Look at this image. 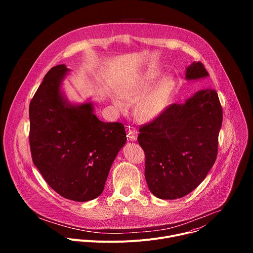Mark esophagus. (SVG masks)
I'll list each match as a JSON object with an SVG mask.
<instances>
[{
  "mask_svg": "<svg viewBox=\"0 0 253 253\" xmlns=\"http://www.w3.org/2000/svg\"><path fill=\"white\" fill-rule=\"evenodd\" d=\"M138 137V132L135 129H129L128 131V140L129 141H136Z\"/></svg>",
  "mask_w": 253,
  "mask_h": 253,
  "instance_id": "esophagus-1",
  "label": "esophagus"
}]
</instances>
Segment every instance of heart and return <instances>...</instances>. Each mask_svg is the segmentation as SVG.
Masks as SVG:
<instances>
[{
    "label": "heart",
    "instance_id": "b5f03b06",
    "mask_svg": "<svg viewBox=\"0 0 253 253\" xmlns=\"http://www.w3.org/2000/svg\"><path fill=\"white\" fill-rule=\"evenodd\" d=\"M159 77V72H148L121 86L118 95L112 98L116 109L125 113L129 104L137 102L135 113L140 121L150 122L158 118L168 108L175 88L171 76L163 77L157 84Z\"/></svg>",
    "mask_w": 253,
    "mask_h": 253
}]
</instances>
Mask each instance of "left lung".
Segmentation results:
<instances>
[{"mask_svg":"<svg viewBox=\"0 0 253 253\" xmlns=\"http://www.w3.org/2000/svg\"><path fill=\"white\" fill-rule=\"evenodd\" d=\"M185 79L207 78L200 62L186 70ZM222 125V108L214 89H202L183 104L170 105L155 120L139 129L145 152V179L160 199L181 198L194 190L213 166Z\"/></svg>","mask_w":253,"mask_h":253,"instance_id":"1","label":"left lung"}]
</instances>
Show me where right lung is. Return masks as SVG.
Segmentation results:
<instances>
[{"mask_svg": "<svg viewBox=\"0 0 253 253\" xmlns=\"http://www.w3.org/2000/svg\"><path fill=\"white\" fill-rule=\"evenodd\" d=\"M70 70L53 67L29 107L30 147L35 166L61 196L78 202L98 197L127 137L124 125L105 123L88 100H68L62 84Z\"/></svg>", "mask_w": 253, "mask_h": 253, "instance_id": "obj_1", "label": "right lung"}]
</instances>
